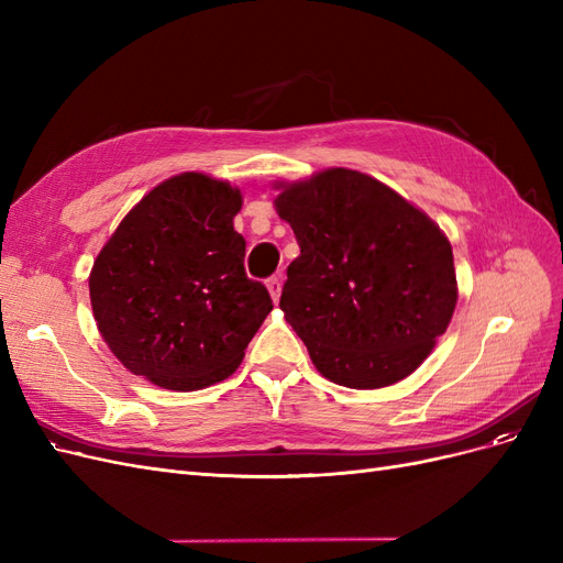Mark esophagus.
I'll return each mask as SVG.
<instances>
[{
    "label": "esophagus",
    "instance_id": "1",
    "mask_svg": "<svg viewBox=\"0 0 563 563\" xmlns=\"http://www.w3.org/2000/svg\"><path fill=\"white\" fill-rule=\"evenodd\" d=\"M267 291H269V296H272V300H279L282 298V279L279 277H269L267 279Z\"/></svg>",
    "mask_w": 563,
    "mask_h": 563
}]
</instances>
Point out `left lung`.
I'll list each match as a JSON object with an SVG mask.
<instances>
[{"instance_id":"1","label":"left lung","mask_w":563,"mask_h":563,"mask_svg":"<svg viewBox=\"0 0 563 563\" xmlns=\"http://www.w3.org/2000/svg\"><path fill=\"white\" fill-rule=\"evenodd\" d=\"M300 255L279 308L323 378L352 389L404 380L449 329L457 282L434 220L352 168L275 183Z\"/></svg>"}]
</instances>
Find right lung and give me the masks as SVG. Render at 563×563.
I'll return each instance as SVG.
<instances>
[{
    "instance_id": "obj_1",
    "label": "right lung",
    "mask_w": 563,
    "mask_h": 563,
    "mask_svg": "<svg viewBox=\"0 0 563 563\" xmlns=\"http://www.w3.org/2000/svg\"><path fill=\"white\" fill-rule=\"evenodd\" d=\"M242 192L187 172L135 203L89 275L93 319L133 376L195 391L225 380L272 310L244 272Z\"/></svg>"
}]
</instances>
